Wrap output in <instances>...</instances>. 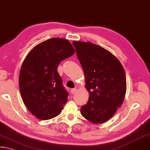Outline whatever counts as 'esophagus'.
Here are the masks:
<instances>
[{
  "label": "esophagus",
  "instance_id": "esophagus-1",
  "mask_svg": "<svg viewBox=\"0 0 150 150\" xmlns=\"http://www.w3.org/2000/svg\"><path fill=\"white\" fill-rule=\"evenodd\" d=\"M77 91V89H76V88H74V89H72L71 91H70V92H71L72 94H74V93Z\"/></svg>",
  "mask_w": 150,
  "mask_h": 150
}]
</instances>
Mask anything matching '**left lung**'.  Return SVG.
I'll return each mask as SVG.
<instances>
[{"instance_id":"8db88e82","label":"left lung","mask_w":150,"mask_h":150,"mask_svg":"<svg viewBox=\"0 0 150 150\" xmlns=\"http://www.w3.org/2000/svg\"><path fill=\"white\" fill-rule=\"evenodd\" d=\"M83 70L89 98L81 114L93 123H103L114 115L126 93V76L120 61L91 42H73Z\"/></svg>"}]
</instances>
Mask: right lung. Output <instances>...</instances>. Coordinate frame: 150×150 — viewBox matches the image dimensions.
Segmentation results:
<instances>
[{"mask_svg":"<svg viewBox=\"0 0 150 150\" xmlns=\"http://www.w3.org/2000/svg\"><path fill=\"white\" fill-rule=\"evenodd\" d=\"M74 53L69 41L53 38L36 46L25 57L19 76V90L25 105L38 119L50 120L63 109L69 93L57 67Z\"/></svg>","mask_w":150,"mask_h":150,"instance_id":"obj_1","label":"right lung"}]
</instances>
